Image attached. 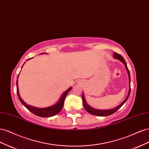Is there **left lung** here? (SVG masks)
<instances>
[{
    "label": "left lung",
    "mask_w": 149,
    "mask_h": 149,
    "mask_svg": "<svg viewBox=\"0 0 149 149\" xmlns=\"http://www.w3.org/2000/svg\"><path fill=\"white\" fill-rule=\"evenodd\" d=\"M113 57L116 59H118V60H119L120 62H122L125 65V67L127 69V73H128L129 75V93H128V95L127 96L126 99L122 102L119 105H118L117 107H115L112 109H109V110H98V109H93L92 107H91L90 105H88L87 104V103L86 102V99H85V97H84V93H82V102H83V104L84 106V108L86 110V111L88 112L89 113H91L92 115H94V116H110V115H112L113 113L116 112L117 110H118L122 106L125 104V102L128 99L129 95H130V72L129 70L128 69V67H127V63L125 61V59L120 54H118L116 52H114L113 54Z\"/></svg>",
    "instance_id": "obj_1"
}]
</instances>
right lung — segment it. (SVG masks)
<instances>
[{"label": "right lung", "instance_id": "1", "mask_svg": "<svg viewBox=\"0 0 149 149\" xmlns=\"http://www.w3.org/2000/svg\"><path fill=\"white\" fill-rule=\"evenodd\" d=\"M43 54L44 53H42V54ZM30 58L27 59V61L29 60ZM23 65H22V67H23ZM19 74L18 75L17 79H18V77H19ZM16 84H17V93L18 97H19L20 101L21 102V103H22L25 106V107L29 110V111H31L33 114L36 115V116L41 117H52V116H56V115L57 114L58 112H60L61 110H62V109L63 107V102H64V100H65V97L67 95V93H69V92L70 91V90L72 89V87H70V88H68L66 91L63 92V94L61 97L60 100L58 101L57 103H56V104H54V105L50 106V107H45V108H37V107H33V106H31L29 105H27L22 99H21V97H20V94H19L17 80Z\"/></svg>", "mask_w": 149, "mask_h": 149}]
</instances>
